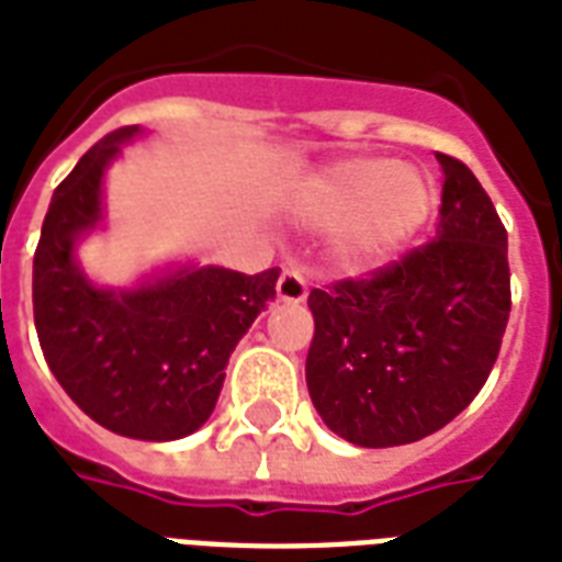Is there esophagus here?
<instances>
[{
    "label": "esophagus",
    "instance_id": "esophagus-1",
    "mask_svg": "<svg viewBox=\"0 0 562 562\" xmlns=\"http://www.w3.org/2000/svg\"><path fill=\"white\" fill-rule=\"evenodd\" d=\"M306 294H310L306 273L297 271V268H285L280 280H277V297L285 300V303H303Z\"/></svg>",
    "mask_w": 562,
    "mask_h": 562
}]
</instances>
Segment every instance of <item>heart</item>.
Instances as JSON below:
<instances>
[{
	"instance_id": "1",
	"label": "heart",
	"mask_w": 562,
	"mask_h": 562,
	"mask_svg": "<svg viewBox=\"0 0 562 562\" xmlns=\"http://www.w3.org/2000/svg\"><path fill=\"white\" fill-rule=\"evenodd\" d=\"M434 203L436 188L422 170L385 158H353L312 188L306 214L315 224L341 223V259L371 268L392 259L422 229Z\"/></svg>"
}]
</instances>
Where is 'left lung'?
<instances>
[{"instance_id":"left-lung-1","label":"left lung","mask_w":562,"mask_h":562,"mask_svg":"<svg viewBox=\"0 0 562 562\" xmlns=\"http://www.w3.org/2000/svg\"><path fill=\"white\" fill-rule=\"evenodd\" d=\"M436 158L445 186L434 241L310 291L312 404L362 448L442 430L483 389L507 329V229L469 167Z\"/></svg>"}]
</instances>
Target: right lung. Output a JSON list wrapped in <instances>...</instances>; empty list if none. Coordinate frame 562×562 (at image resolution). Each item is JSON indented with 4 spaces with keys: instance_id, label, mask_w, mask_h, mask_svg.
<instances>
[{
    "instance_id": "right-lung-1",
    "label": "right lung",
    "mask_w": 562,
    "mask_h": 562,
    "mask_svg": "<svg viewBox=\"0 0 562 562\" xmlns=\"http://www.w3.org/2000/svg\"><path fill=\"white\" fill-rule=\"evenodd\" d=\"M138 126L97 140L55 188L34 250V327L46 366L81 413L144 442L194 434L212 415L229 353L277 294L280 268L244 277L186 268L138 291L93 289L72 262L100 221L102 173Z\"/></svg>"
}]
</instances>
